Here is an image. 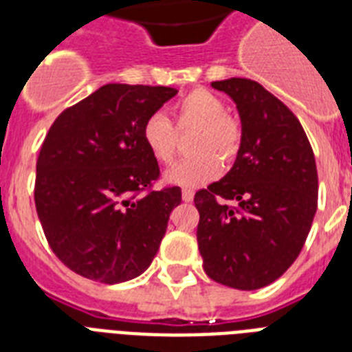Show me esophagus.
I'll use <instances>...</instances> for the list:
<instances>
[{"label": "esophagus", "mask_w": 352, "mask_h": 352, "mask_svg": "<svg viewBox=\"0 0 352 352\" xmlns=\"http://www.w3.org/2000/svg\"><path fill=\"white\" fill-rule=\"evenodd\" d=\"M182 201H184V203H192L193 201L192 190H182Z\"/></svg>", "instance_id": "obj_1"}]
</instances>
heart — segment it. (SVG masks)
I'll return each mask as SVG.
<instances>
[{
  "label": "heart",
  "instance_id": "b5f03b06",
  "mask_svg": "<svg viewBox=\"0 0 352 352\" xmlns=\"http://www.w3.org/2000/svg\"><path fill=\"white\" fill-rule=\"evenodd\" d=\"M181 131L195 129L192 153L195 157L177 162L166 171L164 181L182 188H197L214 181L223 164H232L241 148V126L226 113V104L206 89H193L173 107ZM142 140L155 160L168 164L177 153V129L168 118L155 113L142 126Z\"/></svg>",
  "mask_w": 352,
  "mask_h": 352
}]
</instances>
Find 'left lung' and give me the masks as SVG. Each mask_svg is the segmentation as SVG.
Wrapping results in <instances>:
<instances>
[{"label": "left lung", "mask_w": 352, "mask_h": 352, "mask_svg": "<svg viewBox=\"0 0 352 352\" xmlns=\"http://www.w3.org/2000/svg\"><path fill=\"white\" fill-rule=\"evenodd\" d=\"M241 118V148L221 181L195 193L204 272L232 289L256 290L300 256L318 208L311 142L294 113L248 78L212 82ZM235 200L230 209L219 201Z\"/></svg>", "instance_id": "obj_1"}]
</instances>
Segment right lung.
Masks as SVG:
<instances>
[{
	"label": "right lung",
	"mask_w": 352,
	"mask_h": 352,
	"mask_svg": "<svg viewBox=\"0 0 352 352\" xmlns=\"http://www.w3.org/2000/svg\"><path fill=\"white\" fill-rule=\"evenodd\" d=\"M175 95L164 85H102L47 133L36 162V212L49 246L73 272L115 285L153 261L181 188L151 190L160 170L142 126Z\"/></svg>",
	"instance_id": "obj_1"
}]
</instances>
